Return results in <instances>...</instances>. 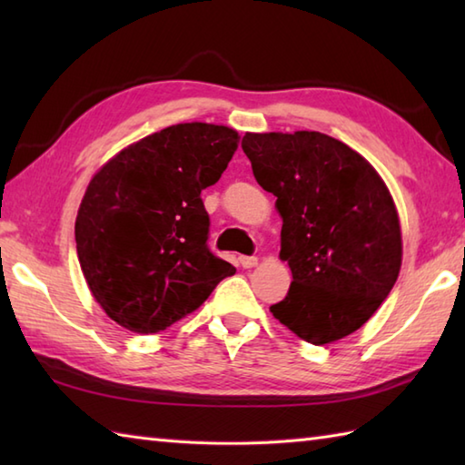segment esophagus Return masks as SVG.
<instances>
[{
  "label": "esophagus",
  "mask_w": 465,
  "mask_h": 465,
  "mask_svg": "<svg viewBox=\"0 0 465 465\" xmlns=\"http://www.w3.org/2000/svg\"><path fill=\"white\" fill-rule=\"evenodd\" d=\"M240 265L242 268H253V265H258V258L255 255H240Z\"/></svg>",
  "instance_id": "esophagus-1"
}]
</instances>
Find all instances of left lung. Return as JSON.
<instances>
[{"label":"left lung","mask_w":465,"mask_h":465,"mask_svg":"<svg viewBox=\"0 0 465 465\" xmlns=\"http://www.w3.org/2000/svg\"><path fill=\"white\" fill-rule=\"evenodd\" d=\"M255 180L283 220L290 292L270 312L298 338L331 343L360 330L401 268L396 205L370 162L320 132L245 134Z\"/></svg>","instance_id":"8db88e82"}]
</instances>
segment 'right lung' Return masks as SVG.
<instances>
[{
	"instance_id": "add662e5",
	"label": "right lung",
	"mask_w": 465,
	"mask_h": 465,
	"mask_svg": "<svg viewBox=\"0 0 465 465\" xmlns=\"http://www.w3.org/2000/svg\"><path fill=\"white\" fill-rule=\"evenodd\" d=\"M238 132L177 124L97 172L77 212L75 245L95 302L135 333H157L200 308L235 268L207 245L202 190L238 150Z\"/></svg>"
}]
</instances>
